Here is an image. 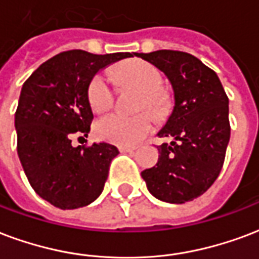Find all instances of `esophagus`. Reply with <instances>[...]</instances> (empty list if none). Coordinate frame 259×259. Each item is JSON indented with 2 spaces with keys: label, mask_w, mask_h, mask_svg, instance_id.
<instances>
[{
  "label": "esophagus",
  "mask_w": 259,
  "mask_h": 259,
  "mask_svg": "<svg viewBox=\"0 0 259 259\" xmlns=\"http://www.w3.org/2000/svg\"><path fill=\"white\" fill-rule=\"evenodd\" d=\"M119 151L120 152H135L136 148H133V147H119Z\"/></svg>",
  "instance_id": "1"
}]
</instances>
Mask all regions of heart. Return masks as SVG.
<instances>
[{"label":"heart","instance_id":"heart-1","mask_svg":"<svg viewBox=\"0 0 259 259\" xmlns=\"http://www.w3.org/2000/svg\"><path fill=\"white\" fill-rule=\"evenodd\" d=\"M114 75L120 85H132L141 92L137 110H149L155 116L163 114L166 95L162 91L163 76L160 71L148 61L133 59L122 63L114 70ZM88 103L97 114L108 111L114 104V89L110 81L97 74L88 85ZM154 127L152 118L147 112L127 115H105L96 122V136L101 140L118 145H135L144 139Z\"/></svg>","mask_w":259,"mask_h":259}]
</instances>
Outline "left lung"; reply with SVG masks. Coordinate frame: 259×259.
Listing matches in <instances>:
<instances>
[{
  "mask_svg": "<svg viewBox=\"0 0 259 259\" xmlns=\"http://www.w3.org/2000/svg\"><path fill=\"white\" fill-rule=\"evenodd\" d=\"M163 71L174 91V108L159 137L158 163L141 173L155 198L193 200L217 180L231 137L229 99L217 74L198 57L180 51L135 53Z\"/></svg>",
  "mask_w": 259,
  "mask_h": 259,
  "instance_id": "left-lung-1",
  "label": "left lung"
}]
</instances>
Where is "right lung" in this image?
<instances>
[{
    "label": "right lung",
    "instance_id": "1",
    "mask_svg": "<svg viewBox=\"0 0 259 259\" xmlns=\"http://www.w3.org/2000/svg\"><path fill=\"white\" fill-rule=\"evenodd\" d=\"M132 56L61 52L23 83L15 114L17 155L32 189L61 210L88 206L103 192L118 149L108 143L72 147L71 137L91 132L86 92L96 72Z\"/></svg>",
    "mask_w": 259,
    "mask_h": 259
}]
</instances>
